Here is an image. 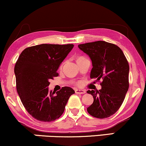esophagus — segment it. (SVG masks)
<instances>
[{
	"instance_id": "1",
	"label": "esophagus",
	"mask_w": 146,
	"mask_h": 146,
	"mask_svg": "<svg viewBox=\"0 0 146 146\" xmlns=\"http://www.w3.org/2000/svg\"><path fill=\"white\" fill-rule=\"evenodd\" d=\"M75 93L77 94H85V91L81 90H75Z\"/></svg>"
}]
</instances>
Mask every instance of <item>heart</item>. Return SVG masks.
<instances>
[{
    "instance_id": "1",
    "label": "heart",
    "mask_w": 146,
    "mask_h": 146,
    "mask_svg": "<svg viewBox=\"0 0 146 146\" xmlns=\"http://www.w3.org/2000/svg\"><path fill=\"white\" fill-rule=\"evenodd\" d=\"M77 85H80V82H78V83H77Z\"/></svg>"
}]
</instances>
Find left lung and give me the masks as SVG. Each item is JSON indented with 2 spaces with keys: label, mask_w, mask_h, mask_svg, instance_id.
<instances>
[{
  "label": "left lung",
  "mask_w": 146,
  "mask_h": 146,
  "mask_svg": "<svg viewBox=\"0 0 146 146\" xmlns=\"http://www.w3.org/2000/svg\"><path fill=\"white\" fill-rule=\"evenodd\" d=\"M78 48L92 60L90 78L102 80L101 90L87 92L94 98L87 112L100 119L110 117L121 107L129 87L127 59L117 46L104 41L79 44Z\"/></svg>",
  "instance_id": "1"
}]
</instances>
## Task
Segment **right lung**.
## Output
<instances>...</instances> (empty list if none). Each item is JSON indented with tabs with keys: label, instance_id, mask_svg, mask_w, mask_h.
Returning a JSON list of instances; mask_svg holds the SVG:
<instances>
[{
	"label": "right lung",
	"instance_id": "obj_1",
	"mask_svg": "<svg viewBox=\"0 0 146 146\" xmlns=\"http://www.w3.org/2000/svg\"><path fill=\"white\" fill-rule=\"evenodd\" d=\"M73 44H47L31 46L19 56L14 68L16 90L24 107L32 117L52 121L61 117L73 89L63 87L49 92V80L57 76L58 68L73 48Z\"/></svg>",
	"mask_w": 146,
	"mask_h": 146
}]
</instances>
